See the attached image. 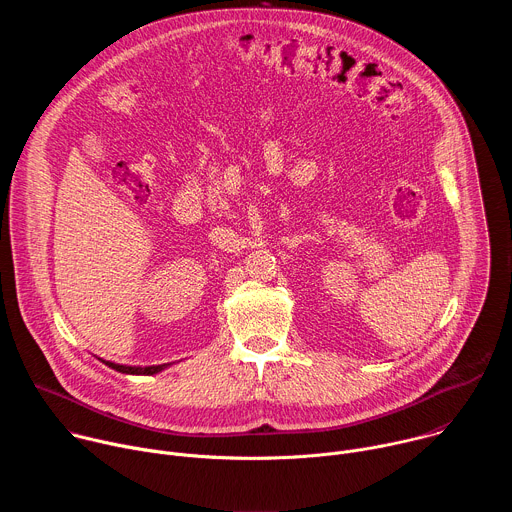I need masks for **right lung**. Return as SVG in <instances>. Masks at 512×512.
Listing matches in <instances>:
<instances>
[{"mask_svg": "<svg viewBox=\"0 0 512 512\" xmlns=\"http://www.w3.org/2000/svg\"><path fill=\"white\" fill-rule=\"evenodd\" d=\"M103 362L107 364V367H111L119 373H125V375H156L168 367V364H156V367H125V364H115L109 360H103Z\"/></svg>", "mask_w": 512, "mask_h": 512, "instance_id": "obj_1", "label": "right lung"}]
</instances>
